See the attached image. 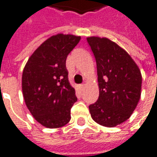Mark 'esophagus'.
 Here are the masks:
<instances>
[{"label":"esophagus","instance_id":"34e87169","mask_svg":"<svg viewBox=\"0 0 157 157\" xmlns=\"http://www.w3.org/2000/svg\"><path fill=\"white\" fill-rule=\"evenodd\" d=\"M79 87H80L81 90H83V89H84V88H85V85H84V84H82V85H79Z\"/></svg>","mask_w":157,"mask_h":157}]
</instances>
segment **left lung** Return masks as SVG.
<instances>
[{"mask_svg":"<svg viewBox=\"0 0 157 157\" xmlns=\"http://www.w3.org/2000/svg\"><path fill=\"white\" fill-rule=\"evenodd\" d=\"M87 42L97 62L99 97L89 106L95 121L113 127L129 119L141 95L142 76L131 56L108 38L90 36Z\"/></svg>","mask_w":157,"mask_h":157,"instance_id":"obj_1","label":"left lung"}]
</instances>
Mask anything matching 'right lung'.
I'll return each instance as SVG.
<instances>
[{"mask_svg": "<svg viewBox=\"0 0 157 157\" xmlns=\"http://www.w3.org/2000/svg\"><path fill=\"white\" fill-rule=\"evenodd\" d=\"M80 41L73 35L53 36L29 58L22 75V90L28 109L43 126L58 128L71 120L77 101L75 90L68 81L66 60Z\"/></svg>", "mask_w": 157, "mask_h": 157, "instance_id": "1", "label": "right lung"}]
</instances>
